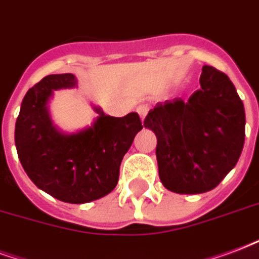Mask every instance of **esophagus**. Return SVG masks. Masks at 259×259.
<instances>
[{
    "label": "esophagus",
    "mask_w": 259,
    "mask_h": 259,
    "mask_svg": "<svg viewBox=\"0 0 259 259\" xmlns=\"http://www.w3.org/2000/svg\"><path fill=\"white\" fill-rule=\"evenodd\" d=\"M137 112H138V113H139V116H141L142 120H145L146 114H147V112H149V105H147V104H141L137 108Z\"/></svg>",
    "instance_id": "1"
}]
</instances>
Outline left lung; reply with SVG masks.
Listing matches in <instances>:
<instances>
[{
  "label": "left lung",
  "instance_id": "left-lung-1",
  "mask_svg": "<svg viewBox=\"0 0 259 259\" xmlns=\"http://www.w3.org/2000/svg\"><path fill=\"white\" fill-rule=\"evenodd\" d=\"M201 89L188 98L158 102L145 118L157 137L161 182L169 191L202 194L233 169L244 145L246 114L224 72L205 65Z\"/></svg>",
  "mask_w": 259,
  "mask_h": 259
}]
</instances>
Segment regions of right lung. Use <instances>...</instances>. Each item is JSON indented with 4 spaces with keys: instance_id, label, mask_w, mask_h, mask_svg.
<instances>
[{
    "instance_id": "add662e5",
    "label": "right lung",
    "mask_w": 259,
    "mask_h": 259,
    "mask_svg": "<svg viewBox=\"0 0 259 259\" xmlns=\"http://www.w3.org/2000/svg\"><path fill=\"white\" fill-rule=\"evenodd\" d=\"M76 84L72 73L49 75L27 91L15 128L17 155L34 184L58 201L85 203L100 199L117 186L122 157L141 131V117H100L84 131L64 135L48 114L53 90Z\"/></svg>"
}]
</instances>
